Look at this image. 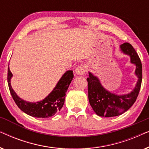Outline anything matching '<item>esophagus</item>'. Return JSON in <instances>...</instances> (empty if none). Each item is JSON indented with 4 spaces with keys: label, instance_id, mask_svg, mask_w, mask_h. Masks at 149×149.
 <instances>
[{
    "label": "esophagus",
    "instance_id": "1",
    "mask_svg": "<svg viewBox=\"0 0 149 149\" xmlns=\"http://www.w3.org/2000/svg\"><path fill=\"white\" fill-rule=\"evenodd\" d=\"M87 71V66L84 64L79 65L76 68V70H75V72L77 75H83Z\"/></svg>",
    "mask_w": 149,
    "mask_h": 149
}]
</instances>
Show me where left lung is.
<instances>
[{"label":"left lung","mask_w":149,"mask_h":149,"mask_svg":"<svg viewBox=\"0 0 149 149\" xmlns=\"http://www.w3.org/2000/svg\"><path fill=\"white\" fill-rule=\"evenodd\" d=\"M119 48L123 54L130 56V63L136 66L134 74L138 80L131 92L117 94L105 89L98 77L89 72L87 80L89 104L93 111L100 117H116L127 111L135 102L141 87L142 67L139 56L133 47L128 42L121 45Z\"/></svg>","instance_id":"8db88e82"}]
</instances>
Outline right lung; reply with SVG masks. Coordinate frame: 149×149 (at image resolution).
Returning a JSON list of instances; mask_svg holds the SVG:
<instances>
[{
    "label": "right lung",
    "instance_id": "add662e5",
    "mask_svg": "<svg viewBox=\"0 0 149 149\" xmlns=\"http://www.w3.org/2000/svg\"><path fill=\"white\" fill-rule=\"evenodd\" d=\"M13 77L9 67H8L7 81L9 90L15 102L20 110L27 115L37 118H48L54 116L60 111L64 104L66 92L72 81V70H67L65 72L58 81L56 87L42 100L31 102L26 101L18 96L13 90L11 84V78Z\"/></svg>",
    "mask_w": 149,
    "mask_h": 149
}]
</instances>
